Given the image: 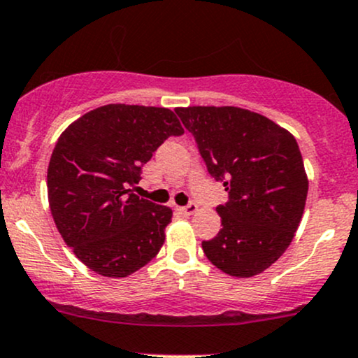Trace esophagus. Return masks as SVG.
I'll return each mask as SVG.
<instances>
[{"label": "esophagus", "instance_id": "esophagus-1", "mask_svg": "<svg viewBox=\"0 0 358 358\" xmlns=\"http://www.w3.org/2000/svg\"><path fill=\"white\" fill-rule=\"evenodd\" d=\"M178 211L180 213V215H184V216H191V215H194L196 211H198V204L189 203V204H187V206H179Z\"/></svg>", "mask_w": 358, "mask_h": 358}]
</instances>
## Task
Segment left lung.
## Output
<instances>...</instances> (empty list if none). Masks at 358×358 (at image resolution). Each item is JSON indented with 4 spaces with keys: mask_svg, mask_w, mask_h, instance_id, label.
Listing matches in <instances>:
<instances>
[{
    "mask_svg": "<svg viewBox=\"0 0 358 358\" xmlns=\"http://www.w3.org/2000/svg\"><path fill=\"white\" fill-rule=\"evenodd\" d=\"M208 172L228 191L223 228L204 255L233 277L262 274L291 245L304 213L308 176L296 138L266 116L236 106L176 108Z\"/></svg>",
    "mask_w": 358,
    "mask_h": 358,
    "instance_id": "obj_1",
    "label": "left lung"
}]
</instances>
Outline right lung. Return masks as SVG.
I'll list each match as a JSON object with an SVG mask.
<instances>
[{
    "label": "right lung",
    "mask_w": 358,
    "mask_h": 358,
    "mask_svg": "<svg viewBox=\"0 0 358 358\" xmlns=\"http://www.w3.org/2000/svg\"><path fill=\"white\" fill-rule=\"evenodd\" d=\"M182 134L167 108L106 104L59 136L47 171L50 213L64 242L92 272L127 277L159 254L172 210L130 187L164 140Z\"/></svg>",
    "instance_id": "right-lung-1"
}]
</instances>
